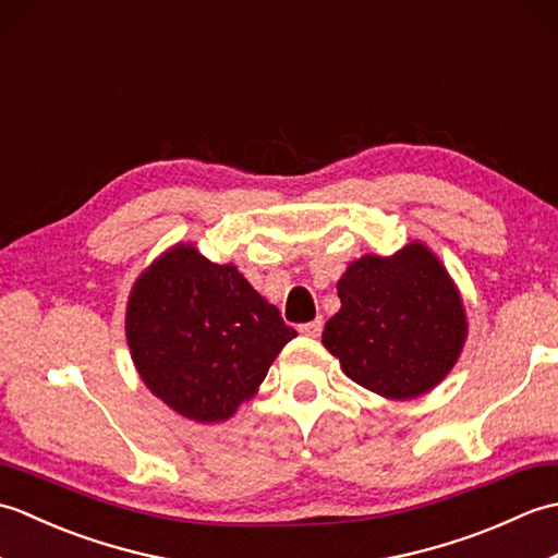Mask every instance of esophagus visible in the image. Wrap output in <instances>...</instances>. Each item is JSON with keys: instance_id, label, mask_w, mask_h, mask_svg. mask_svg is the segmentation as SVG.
<instances>
[{"instance_id": "34e87169", "label": "esophagus", "mask_w": 558, "mask_h": 558, "mask_svg": "<svg viewBox=\"0 0 558 558\" xmlns=\"http://www.w3.org/2000/svg\"><path fill=\"white\" fill-rule=\"evenodd\" d=\"M322 330H324V318L322 316L314 318V322H310V324L300 326V333L310 336V338H318V336H322Z\"/></svg>"}]
</instances>
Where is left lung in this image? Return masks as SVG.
<instances>
[{
	"mask_svg": "<svg viewBox=\"0 0 558 558\" xmlns=\"http://www.w3.org/2000/svg\"><path fill=\"white\" fill-rule=\"evenodd\" d=\"M340 310L324 348L362 388L388 400L429 393L468 340L460 290L429 246L414 240L393 256L366 254L338 280Z\"/></svg>",
	"mask_w": 558,
	"mask_h": 558,
	"instance_id": "8db88e82",
	"label": "left lung"
}]
</instances>
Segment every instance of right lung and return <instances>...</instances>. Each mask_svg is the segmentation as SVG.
<instances>
[{
  "mask_svg": "<svg viewBox=\"0 0 558 558\" xmlns=\"http://www.w3.org/2000/svg\"><path fill=\"white\" fill-rule=\"evenodd\" d=\"M124 324L141 381L201 424L230 420L252 400L298 336L236 266L213 264L182 242L136 278Z\"/></svg>",
  "mask_w": 558,
  "mask_h": 558,
  "instance_id": "add662e5",
  "label": "right lung"
}]
</instances>
